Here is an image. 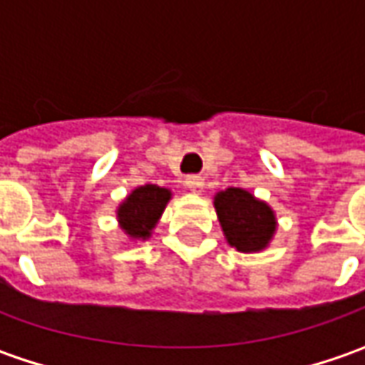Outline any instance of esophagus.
<instances>
[{"label": "esophagus", "instance_id": "34e87169", "mask_svg": "<svg viewBox=\"0 0 365 365\" xmlns=\"http://www.w3.org/2000/svg\"><path fill=\"white\" fill-rule=\"evenodd\" d=\"M185 185H187V189L192 190V192H201L203 190V176L199 175H190L185 178Z\"/></svg>", "mask_w": 365, "mask_h": 365}]
</instances>
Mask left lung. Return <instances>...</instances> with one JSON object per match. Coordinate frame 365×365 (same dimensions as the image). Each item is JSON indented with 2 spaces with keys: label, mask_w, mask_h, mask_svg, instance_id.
<instances>
[{
  "label": "left lung",
  "mask_w": 365,
  "mask_h": 365,
  "mask_svg": "<svg viewBox=\"0 0 365 365\" xmlns=\"http://www.w3.org/2000/svg\"><path fill=\"white\" fill-rule=\"evenodd\" d=\"M215 209L227 242L240 252L264 250L274 230L272 209L244 189L221 190L215 197Z\"/></svg>",
  "instance_id": "8db88e82"
}]
</instances>
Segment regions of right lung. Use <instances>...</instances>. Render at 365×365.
I'll use <instances>...</instances> for the list:
<instances>
[{"mask_svg": "<svg viewBox=\"0 0 365 365\" xmlns=\"http://www.w3.org/2000/svg\"><path fill=\"white\" fill-rule=\"evenodd\" d=\"M168 199H170V192L156 185H146V187L135 189L118 211L121 227L130 237L146 240L150 230L156 225V221L162 215Z\"/></svg>", "mask_w": 365, "mask_h": 365, "instance_id": "obj_1", "label": "right lung"}]
</instances>
